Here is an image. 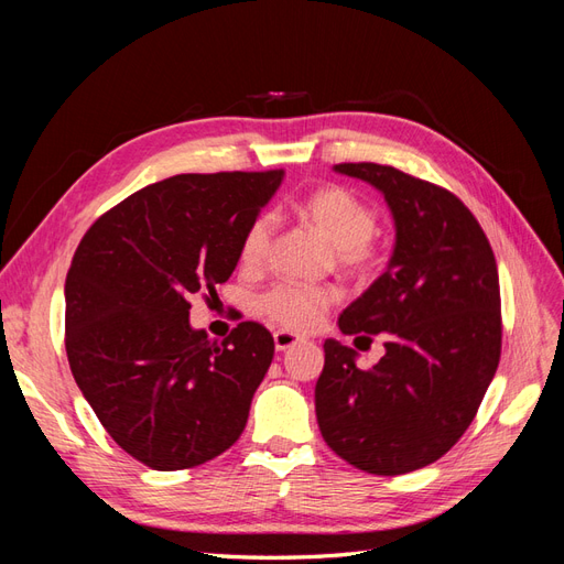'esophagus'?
<instances>
[{
	"instance_id": "34e87169",
	"label": "esophagus",
	"mask_w": 564,
	"mask_h": 564,
	"mask_svg": "<svg viewBox=\"0 0 564 564\" xmlns=\"http://www.w3.org/2000/svg\"><path fill=\"white\" fill-rule=\"evenodd\" d=\"M275 348L282 352V350H289V348H294L299 340H301V336H296L294 332H286V329H280V332H275Z\"/></svg>"
}]
</instances>
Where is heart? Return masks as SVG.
<instances>
[{
  "mask_svg": "<svg viewBox=\"0 0 564 564\" xmlns=\"http://www.w3.org/2000/svg\"><path fill=\"white\" fill-rule=\"evenodd\" d=\"M301 216L336 247V261L355 275H371L381 268V251L371 242L377 232V212L340 185H327L299 204ZM275 216L259 214L249 220L240 240V263L261 268L268 259ZM340 301L334 286H303L278 282L256 299V308L270 322L292 332L315 329L322 315Z\"/></svg>",
  "mask_w": 564,
  "mask_h": 564,
  "instance_id": "obj_1",
  "label": "heart"
}]
</instances>
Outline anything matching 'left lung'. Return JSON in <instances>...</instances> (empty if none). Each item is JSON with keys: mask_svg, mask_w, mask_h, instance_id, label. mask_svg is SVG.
Masks as SVG:
<instances>
[{"mask_svg": "<svg viewBox=\"0 0 564 564\" xmlns=\"http://www.w3.org/2000/svg\"><path fill=\"white\" fill-rule=\"evenodd\" d=\"M334 169L379 187L398 237L388 270L338 317L344 334H383L386 355L360 369L352 348L324 340L319 433L365 473H412L456 445L497 373V259L477 218L447 187L388 164Z\"/></svg>", "mask_w": 564, "mask_h": 564, "instance_id": "left-lung-1", "label": "left lung"}]
</instances>
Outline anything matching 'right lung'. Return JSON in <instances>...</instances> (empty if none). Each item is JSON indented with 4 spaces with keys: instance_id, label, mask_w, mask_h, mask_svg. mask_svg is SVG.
I'll list each match as a JSON object with an SVG mask.
<instances>
[{
    "instance_id": "obj_1",
    "label": "right lung",
    "mask_w": 564,
    "mask_h": 564,
    "mask_svg": "<svg viewBox=\"0 0 564 564\" xmlns=\"http://www.w3.org/2000/svg\"><path fill=\"white\" fill-rule=\"evenodd\" d=\"M272 172L181 174L129 195L82 237L65 278V352L108 435L155 470L216 458L242 435L275 355L259 322L212 344L191 296L216 294L275 195Z\"/></svg>"
}]
</instances>
